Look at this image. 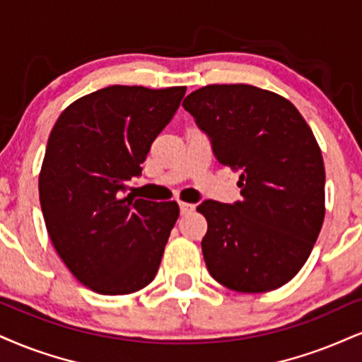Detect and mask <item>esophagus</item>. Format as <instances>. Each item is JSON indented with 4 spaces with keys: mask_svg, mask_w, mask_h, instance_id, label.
<instances>
[{
    "mask_svg": "<svg viewBox=\"0 0 362 362\" xmlns=\"http://www.w3.org/2000/svg\"><path fill=\"white\" fill-rule=\"evenodd\" d=\"M180 209H181V215H186V213L194 211V204H191V203H185V202H180Z\"/></svg>",
    "mask_w": 362,
    "mask_h": 362,
    "instance_id": "1",
    "label": "esophagus"
}]
</instances>
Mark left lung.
I'll list each match as a JSON object with an SVG mask.
<instances>
[{
  "instance_id": "1",
  "label": "left lung",
  "mask_w": 362,
  "mask_h": 362,
  "mask_svg": "<svg viewBox=\"0 0 362 362\" xmlns=\"http://www.w3.org/2000/svg\"><path fill=\"white\" fill-rule=\"evenodd\" d=\"M218 163L240 171L242 202L206 199L208 272L236 292L282 287L309 258L325 215V171L310 127L285 97L247 83L206 86L182 102Z\"/></svg>"
}]
</instances>
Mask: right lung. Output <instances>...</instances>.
<instances>
[{
	"label": "right lung",
	"instance_id": "1",
	"mask_svg": "<svg viewBox=\"0 0 362 362\" xmlns=\"http://www.w3.org/2000/svg\"><path fill=\"white\" fill-rule=\"evenodd\" d=\"M186 87L112 86L80 97L53 126L40 171V204L57 253L104 296L144 288L180 216L176 202L122 196Z\"/></svg>",
	"mask_w": 362,
	"mask_h": 362
}]
</instances>
